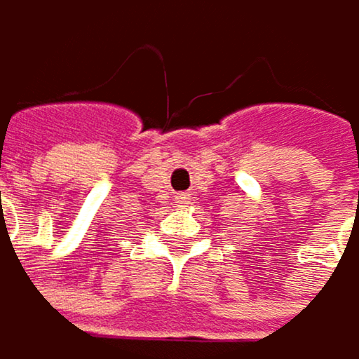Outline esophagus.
Returning a JSON list of instances; mask_svg holds the SVG:
<instances>
[{"label": "esophagus", "instance_id": "esophagus-1", "mask_svg": "<svg viewBox=\"0 0 359 359\" xmlns=\"http://www.w3.org/2000/svg\"><path fill=\"white\" fill-rule=\"evenodd\" d=\"M175 201H177L180 205H188V194H180V196H177Z\"/></svg>", "mask_w": 359, "mask_h": 359}]
</instances>
